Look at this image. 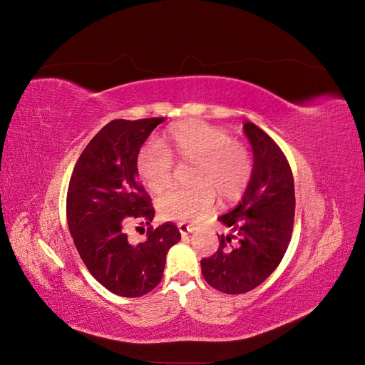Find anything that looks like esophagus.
<instances>
[{
  "label": "esophagus",
  "mask_w": 365,
  "mask_h": 365,
  "mask_svg": "<svg viewBox=\"0 0 365 365\" xmlns=\"http://www.w3.org/2000/svg\"><path fill=\"white\" fill-rule=\"evenodd\" d=\"M178 228H180V233H181L182 236L189 235V233H193V231H195V227H193V225L184 224V222H180V224H178Z\"/></svg>",
  "instance_id": "esophagus-1"
}]
</instances>
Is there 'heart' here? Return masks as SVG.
I'll use <instances>...</instances> for the list:
<instances>
[{"label":"heart","instance_id":"1","mask_svg":"<svg viewBox=\"0 0 365 365\" xmlns=\"http://www.w3.org/2000/svg\"><path fill=\"white\" fill-rule=\"evenodd\" d=\"M193 163L192 184L164 193L157 208L163 219L197 222L212 212L216 196L236 201L245 193L252 163L244 143L227 130L204 121H184L168 130L161 143H149L138 152L137 172L153 193H161L173 181L175 160Z\"/></svg>","mask_w":365,"mask_h":365}]
</instances>
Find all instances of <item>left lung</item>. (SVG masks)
<instances>
[{"instance_id": "left-lung-1", "label": "left lung", "mask_w": 365, "mask_h": 365, "mask_svg": "<svg viewBox=\"0 0 365 365\" xmlns=\"http://www.w3.org/2000/svg\"><path fill=\"white\" fill-rule=\"evenodd\" d=\"M244 132L252 148L251 180L242 201L219 216L228 233L201 260L204 279L225 294H244L267 280L291 242L295 212L294 178L282 149L251 121Z\"/></svg>"}]
</instances>
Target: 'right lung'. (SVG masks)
I'll list each match as a JSON object with an SVG mask.
<instances>
[{"instance_id":"add662e5","label":"right lung","mask_w":365,"mask_h":365,"mask_svg":"<svg viewBox=\"0 0 365 365\" xmlns=\"http://www.w3.org/2000/svg\"><path fill=\"white\" fill-rule=\"evenodd\" d=\"M165 118L113 120L88 143L77 160L67 193V219L74 245L93 277L121 297H141L163 279L165 254L180 242L176 225L148 228V239L130 245L126 228L150 224L155 210L137 181V157L150 132Z\"/></svg>"}]
</instances>
